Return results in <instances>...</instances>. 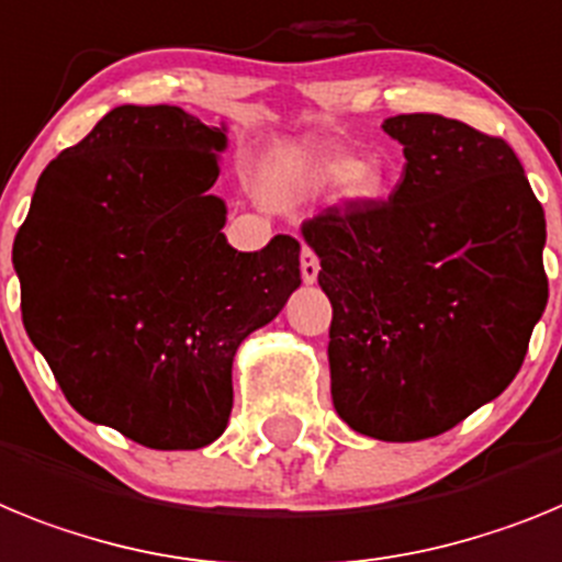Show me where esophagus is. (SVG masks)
Returning <instances> with one entry per match:
<instances>
[{
  "instance_id": "1",
  "label": "esophagus",
  "mask_w": 562,
  "mask_h": 562,
  "mask_svg": "<svg viewBox=\"0 0 562 562\" xmlns=\"http://www.w3.org/2000/svg\"><path fill=\"white\" fill-rule=\"evenodd\" d=\"M300 260H302V280L311 285V282H316V277H319V260H316V254L311 251L308 246L302 248Z\"/></svg>"
}]
</instances>
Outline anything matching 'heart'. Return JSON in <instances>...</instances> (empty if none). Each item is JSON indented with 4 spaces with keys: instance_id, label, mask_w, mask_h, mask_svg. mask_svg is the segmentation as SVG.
Wrapping results in <instances>:
<instances>
[{
    "instance_id": "heart-1",
    "label": "heart",
    "mask_w": 562,
    "mask_h": 562,
    "mask_svg": "<svg viewBox=\"0 0 562 562\" xmlns=\"http://www.w3.org/2000/svg\"><path fill=\"white\" fill-rule=\"evenodd\" d=\"M277 172L300 189H330L341 183V198L353 206H373L384 194V169L379 160H359L334 149L291 153L277 160Z\"/></svg>"
}]
</instances>
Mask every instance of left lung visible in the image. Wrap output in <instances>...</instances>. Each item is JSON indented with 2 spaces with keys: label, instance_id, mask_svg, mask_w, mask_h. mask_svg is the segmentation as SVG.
Here are the masks:
<instances>
[{
  "label": "left lung",
  "instance_id": "1",
  "mask_svg": "<svg viewBox=\"0 0 562 562\" xmlns=\"http://www.w3.org/2000/svg\"><path fill=\"white\" fill-rule=\"evenodd\" d=\"M404 172L373 206L302 223L328 294L330 396L379 441L441 436L497 398L549 302L546 214L504 138L413 112L382 124Z\"/></svg>",
  "mask_w": 562,
  "mask_h": 562
}]
</instances>
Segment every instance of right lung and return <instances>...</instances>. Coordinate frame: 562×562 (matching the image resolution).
Here are the masks:
<instances>
[{"instance_id": "1", "label": "right lung", "mask_w": 562, "mask_h": 562, "mask_svg": "<svg viewBox=\"0 0 562 562\" xmlns=\"http://www.w3.org/2000/svg\"><path fill=\"white\" fill-rule=\"evenodd\" d=\"M226 124L115 106L47 164L13 240L24 330L67 402L149 450H200L232 416L234 353L300 288V243L228 246Z\"/></svg>"}]
</instances>
